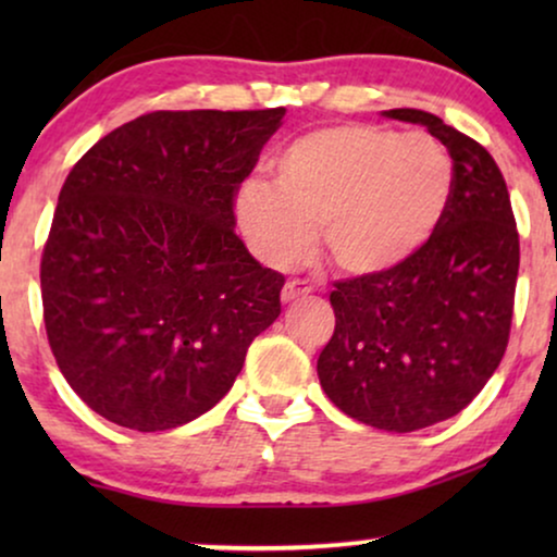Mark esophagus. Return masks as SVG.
<instances>
[{"label": "esophagus", "mask_w": 557, "mask_h": 557, "mask_svg": "<svg viewBox=\"0 0 557 557\" xmlns=\"http://www.w3.org/2000/svg\"><path fill=\"white\" fill-rule=\"evenodd\" d=\"M309 294H311V286L307 284V281H288V284L281 288V301L292 304V301L307 299Z\"/></svg>", "instance_id": "1"}]
</instances>
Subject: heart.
<instances>
[{
  "instance_id": "1",
  "label": "heart",
  "mask_w": 557,
  "mask_h": 557,
  "mask_svg": "<svg viewBox=\"0 0 557 557\" xmlns=\"http://www.w3.org/2000/svg\"><path fill=\"white\" fill-rule=\"evenodd\" d=\"M271 182L248 180L233 215L250 250L273 269L307 261L322 227L326 256L349 276L408 263L436 231L454 187L448 151L429 134L326 126L271 159Z\"/></svg>"
}]
</instances>
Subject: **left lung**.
I'll return each instance as SVG.
<instances>
[{
    "label": "left lung",
    "instance_id": "8db88e82",
    "mask_svg": "<svg viewBox=\"0 0 557 557\" xmlns=\"http://www.w3.org/2000/svg\"><path fill=\"white\" fill-rule=\"evenodd\" d=\"M423 124L454 159V187L429 243L383 276L337 281L332 339L317 360L326 398L355 421L410 433L469 406L499 368L520 269L512 205L482 144L433 113Z\"/></svg>",
    "mask_w": 557,
    "mask_h": 557
}]
</instances>
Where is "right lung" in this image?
<instances>
[{"instance_id": "obj_1", "label": "right lung", "mask_w": 557, "mask_h": 557, "mask_svg": "<svg viewBox=\"0 0 557 557\" xmlns=\"http://www.w3.org/2000/svg\"><path fill=\"white\" fill-rule=\"evenodd\" d=\"M286 109L154 111L60 189L40 286L67 385L106 421L177 429L231 391L284 276L235 235L233 197Z\"/></svg>"}]
</instances>
